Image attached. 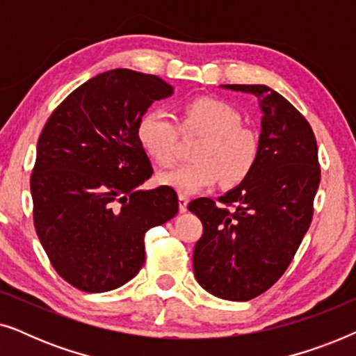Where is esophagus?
Segmentation results:
<instances>
[{
    "mask_svg": "<svg viewBox=\"0 0 356 356\" xmlns=\"http://www.w3.org/2000/svg\"><path fill=\"white\" fill-rule=\"evenodd\" d=\"M188 202H189V199L184 196V194H179V196H178L179 212H186L188 211Z\"/></svg>",
    "mask_w": 356,
    "mask_h": 356,
    "instance_id": "esophagus-1",
    "label": "esophagus"
}]
</instances>
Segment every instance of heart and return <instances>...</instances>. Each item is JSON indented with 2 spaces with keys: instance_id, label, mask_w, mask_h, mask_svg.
Segmentation results:
<instances>
[{
  "instance_id": "1",
  "label": "heart",
  "mask_w": 356,
  "mask_h": 356,
  "mask_svg": "<svg viewBox=\"0 0 356 356\" xmlns=\"http://www.w3.org/2000/svg\"><path fill=\"white\" fill-rule=\"evenodd\" d=\"M181 129L202 134L194 145V162L160 173V184L181 194H194L212 188L223 179L238 184L250 177L259 157V138L241 124L235 106L213 97H197L181 108ZM177 126L160 108L147 110L136 124V138L145 154L159 165L175 159Z\"/></svg>"
}]
</instances>
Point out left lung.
Returning <instances> with one entry per match:
<instances>
[{
	"label": "left lung",
	"instance_id": "8db88e82",
	"mask_svg": "<svg viewBox=\"0 0 356 356\" xmlns=\"http://www.w3.org/2000/svg\"><path fill=\"white\" fill-rule=\"evenodd\" d=\"M222 87L257 97L259 157L250 177L218 197L223 206L209 197L188 206L204 227L193 269L209 293L248 301L280 279L308 232L321 179L318 144L305 116L279 92L262 84Z\"/></svg>",
	"mask_w": 356,
	"mask_h": 356
}]
</instances>
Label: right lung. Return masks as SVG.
Segmentation results:
<instances>
[{
  "instance_id": "1",
  "label": "right lung",
  "mask_w": 356,
  "mask_h": 356,
  "mask_svg": "<svg viewBox=\"0 0 356 356\" xmlns=\"http://www.w3.org/2000/svg\"><path fill=\"white\" fill-rule=\"evenodd\" d=\"M172 94L157 76L102 72L61 102L38 138L33 225L76 289L102 293L129 282L145 261V232L177 216L172 188H139L154 170L136 138L140 115Z\"/></svg>"
}]
</instances>
